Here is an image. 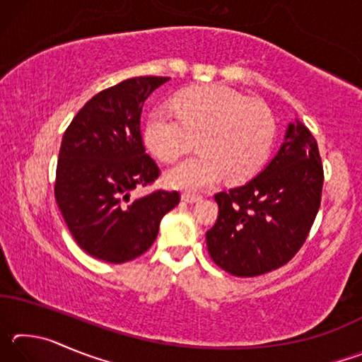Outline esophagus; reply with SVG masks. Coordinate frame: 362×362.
Wrapping results in <instances>:
<instances>
[{
	"label": "esophagus",
	"instance_id": "obj_1",
	"mask_svg": "<svg viewBox=\"0 0 362 362\" xmlns=\"http://www.w3.org/2000/svg\"><path fill=\"white\" fill-rule=\"evenodd\" d=\"M182 201H185V203H196V201H199V196L193 193H183Z\"/></svg>",
	"mask_w": 362,
	"mask_h": 362
}]
</instances>
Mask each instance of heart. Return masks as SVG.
I'll list each match as a JSON object with an SVG mask.
<instances>
[{
    "mask_svg": "<svg viewBox=\"0 0 362 362\" xmlns=\"http://www.w3.org/2000/svg\"><path fill=\"white\" fill-rule=\"evenodd\" d=\"M177 115L153 112L144 140L164 163H173L199 139L201 155L177 164L166 174L168 185L203 189L225 175L243 182L259 170L272 151L276 121L265 103L249 100L226 86H194L174 100Z\"/></svg>",
    "mask_w": 362,
    "mask_h": 362,
    "instance_id": "b5f03b06",
    "label": "heart"
}]
</instances>
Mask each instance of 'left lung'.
<instances>
[{
  "label": "left lung",
  "mask_w": 362,
  "mask_h": 362,
  "mask_svg": "<svg viewBox=\"0 0 362 362\" xmlns=\"http://www.w3.org/2000/svg\"><path fill=\"white\" fill-rule=\"evenodd\" d=\"M322 182L316 139L300 121L291 122L278 155L259 175L216 194L218 217L206 233L212 260L238 278L286 265L308 238Z\"/></svg>",
  "instance_id": "obj_1"
}]
</instances>
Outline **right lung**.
Listing matches in <instances>:
<instances>
[{
  "mask_svg": "<svg viewBox=\"0 0 362 362\" xmlns=\"http://www.w3.org/2000/svg\"><path fill=\"white\" fill-rule=\"evenodd\" d=\"M166 76H139L95 94L64 134L56 173V201L84 252L108 263L137 259L151 247L159 222L180 203L179 192L151 185L159 168L145 153L140 115L144 102Z\"/></svg>",
  "mask_w": 362,
  "mask_h": 362,
  "instance_id": "add662e5",
  "label": "right lung"
}]
</instances>
